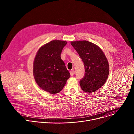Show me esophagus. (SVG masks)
I'll list each match as a JSON object with an SVG mask.
<instances>
[{"label": "esophagus", "mask_w": 134, "mask_h": 134, "mask_svg": "<svg viewBox=\"0 0 134 134\" xmlns=\"http://www.w3.org/2000/svg\"><path fill=\"white\" fill-rule=\"evenodd\" d=\"M70 74L71 76H73L75 74V71L74 70H71L70 71Z\"/></svg>", "instance_id": "34e87169"}]
</instances>
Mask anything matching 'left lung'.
Returning <instances> with one entry per match:
<instances>
[{
    "mask_svg": "<svg viewBox=\"0 0 134 134\" xmlns=\"http://www.w3.org/2000/svg\"><path fill=\"white\" fill-rule=\"evenodd\" d=\"M82 59L85 74L80 80L82 89L92 93L101 88L108 79L109 73V63L102 50L96 44L87 41L71 42Z\"/></svg>",
    "mask_w": 134,
    "mask_h": 134,
    "instance_id": "left-lung-1",
    "label": "left lung"
}]
</instances>
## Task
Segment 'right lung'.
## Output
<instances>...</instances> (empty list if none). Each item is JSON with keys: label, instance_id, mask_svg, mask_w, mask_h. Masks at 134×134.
<instances>
[{"label": "right lung", "instance_id": "right-lung-1", "mask_svg": "<svg viewBox=\"0 0 134 134\" xmlns=\"http://www.w3.org/2000/svg\"><path fill=\"white\" fill-rule=\"evenodd\" d=\"M66 41L53 40L38 50L33 63V75L42 90L54 94L64 88L70 75L60 54Z\"/></svg>", "mask_w": 134, "mask_h": 134}]
</instances>
